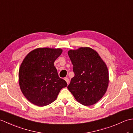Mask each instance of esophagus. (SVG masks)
<instances>
[{
	"label": "esophagus",
	"instance_id": "1",
	"mask_svg": "<svg viewBox=\"0 0 133 133\" xmlns=\"http://www.w3.org/2000/svg\"><path fill=\"white\" fill-rule=\"evenodd\" d=\"M64 80L66 81V82H67V84H69V78H67V77L64 78Z\"/></svg>",
	"mask_w": 133,
	"mask_h": 133
}]
</instances>
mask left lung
Listing matches in <instances>:
<instances>
[{"instance_id": "8db88e82", "label": "left lung", "mask_w": 133, "mask_h": 133, "mask_svg": "<svg viewBox=\"0 0 133 133\" xmlns=\"http://www.w3.org/2000/svg\"><path fill=\"white\" fill-rule=\"evenodd\" d=\"M74 77L67 88L78 102L91 106L103 97L109 84L108 69L95 50L81 47L70 50Z\"/></svg>"}]
</instances>
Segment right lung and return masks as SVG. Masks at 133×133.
I'll return each mask as SVG.
<instances>
[{"label":"right lung","instance_id":"obj_1","mask_svg":"<svg viewBox=\"0 0 133 133\" xmlns=\"http://www.w3.org/2000/svg\"><path fill=\"white\" fill-rule=\"evenodd\" d=\"M61 49L39 48L25 57L20 67L19 82L21 91L30 102L44 106L54 101L66 82L59 77L55 61Z\"/></svg>","mask_w":133,"mask_h":133}]
</instances>
